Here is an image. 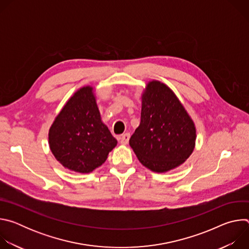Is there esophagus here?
Returning a JSON list of instances; mask_svg holds the SVG:
<instances>
[{
	"mask_svg": "<svg viewBox=\"0 0 249 249\" xmlns=\"http://www.w3.org/2000/svg\"><path fill=\"white\" fill-rule=\"evenodd\" d=\"M129 139H130V134L129 133H125L123 134L121 137H120V144L121 145H127L128 142H129Z\"/></svg>",
	"mask_w": 249,
	"mask_h": 249,
	"instance_id": "1",
	"label": "esophagus"
}]
</instances>
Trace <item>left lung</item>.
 <instances>
[{
  "instance_id": "left-lung-1",
  "label": "left lung",
  "mask_w": 249,
  "mask_h": 249,
  "mask_svg": "<svg viewBox=\"0 0 249 249\" xmlns=\"http://www.w3.org/2000/svg\"><path fill=\"white\" fill-rule=\"evenodd\" d=\"M196 127L181 101L165 84L153 80L142 93L141 123L129 144L140 162L162 173L193 153Z\"/></svg>"
}]
</instances>
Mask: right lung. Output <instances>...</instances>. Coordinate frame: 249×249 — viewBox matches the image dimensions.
Listing matches in <instances>:
<instances>
[{
  "mask_svg": "<svg viewBox=\"0 0 249 249\" xmlns=\"http://www.w3.org/2000/svg\"><path fill=\"white\" fill-rule=\"evenodd\" d=\"M48 140L55 159L80 173L99 167L117 145L101 120L91 86L81 88L68 99L49 129Z\"/></svg>",
  "mask_w": 249,
  "mask_h": 249,
  "instance_id": "obj_1",
  "label": "right lung"
}]
</instances>
